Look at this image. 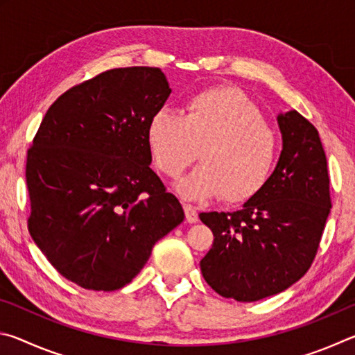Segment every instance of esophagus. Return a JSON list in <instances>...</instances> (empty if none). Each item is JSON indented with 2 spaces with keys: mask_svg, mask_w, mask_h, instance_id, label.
<instances>
[{
  "mask_svg": "<svg viewBox=\"0 0 355 355\" xmlns=\"http://www.w3.org/2000/svg\"><path fill=\"white\" fill-rule=\"evenodd\" d=\"M183 209H184V214H186V220H188L189 224H196V222L199 220V214H197V209L194 207L188 205V203H184Z\"/></svg>",
  "mask_w": 355,
  "mask_h": 355,
  "instance_id": "esophagus-1",
  "label": "esophagus"
}]
</instances>
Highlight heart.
Masks as SVG:
<instances>
[{"label":"heart","instance_id":"1","mask_svg":"<svg viewBox=\"0 0 355 355\" xmlns=\"http://www.w3.org/2000/svg\"><path fill=\"white\" fill-rule=\"evenodd\" d=\"M150 155L158 169L177 178L203 163L177 184L188 200L222 196L228 203L250 200L268 183L277 158V136L263 114L236 87H214L196 94L184 116L159 110L147 128Z\"/></svg>","mask_w":355,"mask_h":355}]
</instances>
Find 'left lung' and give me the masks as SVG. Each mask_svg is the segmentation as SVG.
Masks as SVG:
<instances>
[{"instance_id": "left-lung-1", "label": "left lung", "mask_w": 355, "mask_h": 355, "mask_svg": "<svg viewBox=\"0 0 355 355\" xmlns=\"http://www.w3.org/2000/svg\"><path fill=\"white\" fill-rule=\"evenodd\" d=\"M282 153L264 188L233 213H200L213 248L203 279L238 302L274 296L304 277L332 208L327 159L318 130L297 111L277 116Z\"/></svg>"}]
</instances>
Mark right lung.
<instances>
[{
    "instance_id": "1",
    "label": "right lung",
    "mask_w": 355,
    "mask_h": 355,
    "mask_svg": "<svg viewBox=\"0 0 355 355\" xmlns=\"http://www.w3.org/2000/svg\"><path fill=\"white\" fill-rule=\"evenodd\" d=\"M171 95L158 67L103 71L46 111L26 159L29 233L56 271L114 291L184 219L150 169L147 128Z\"/></svg>"
}]
</instances>
